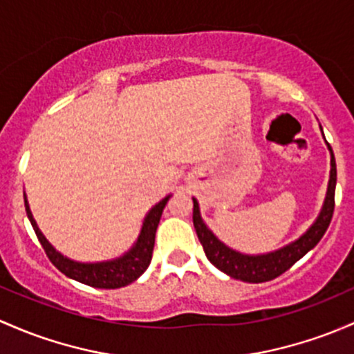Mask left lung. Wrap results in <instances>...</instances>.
I'll return each instance as SVG.
<instances>
[{
    "label": "left lung",
    "mask_w": 354,
    "mask_h": 354,
    "mask_svg": "<svg viewBox=\"0 0 354 354\" xmlns=\"http://www.w3.org/2000/svg\"><path fill=\"white\" fill-rule=\"evenodd\" d=\"M329 146V144H327ZM330 151V178H329V187H327V196L324 207H322L321 215L314 225L304 234L300 239L295 243L285 245V248L278 249L274 252H268V254L259 256H248L241 254V252L232 251L222 244L207 225L203 224L202 217H200L198 203L193 198V225H195L196 236H198L200 243L203 245V251L208 261L215 268L229 274V277L236 278V280L248 281V283H263V281L274 280L277 277L283 274L286 270H290L300 258H304L312 248L317 245L319 241L326 234L327 227H329L330 221H333L334 214V193H336V159H334L333 149L329 146Z\"/></svg>",
    "instance_id": "obj_1"
}]
</instances>
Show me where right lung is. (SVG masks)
Returning <instances> with one entry per match:
<instances>
[{
    "label": "right lung",
    "mask_w": 354,
    "mask_h": 354,
    "mask_svg": "<svg viewBox=\"0 0 354 354\" xmlns=\"http://www.w3.org/2000/svg\"><path fill=\"white\" fill-rule=\"evenodd\" d=\"M24 200H25V210H27V215L30 218V224H32L33 230H35L37 237H39L47 258L50 259L52 265L57 268L61 273H64L66 277L73 278V280L76 281H81V283L84 285L95 286V288H120V286H125L132 283V281H136L137 278L147 270L149 265H151L156 230H158L159 218H161L162 210H165L169 196L162 198L158 205L151 208L147 217L144 218L142 230H140V236L139 239H137V243L133 244V248L130 249L129 252H125L122 258L113 259V261H103V263H76V261H71L68 258H64L61 252L55 251V249L49 244V241L44 237V234L40 232V229L37 227L35 221H33L32 212H30V207L27 202V196L25 195H24Z\"/></svg>",
    "instance_id": "1"
}]
</instances>
